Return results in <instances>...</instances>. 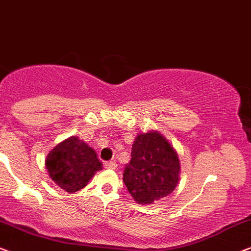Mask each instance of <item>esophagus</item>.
<instances>
[{
	"mask_svg": "<svg viewBox=\"0 0 251 251\" xmlns=\"http://www.w3.org/2000/svg\"><path fill=\"white\" fill-rule=\"evenodd\" d=\"M104 167L108 169H116L117 167V162L116 161H104Z\"/></svg>",
	"mask_w": 251,
	"mask_h": 251,
	"instance_id": "34e87169",
	"label": "esophagus"
}]
</instances>
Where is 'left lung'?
Masks as SVG:
<instances>
[{
	"label": "left lung",
	"instance_id": "obj_1",
	"mask_svg": "<svg viewBox=\"0 0 251 251\" xmlns=\"http://www.w3.org/2000/svg\"><path fill=\"white\" fill-rule=\"evenodd\" d=\"M130 157L123 181L137 203H153L174 191L179 161L164 136L157 132L137 135Z\"/></svg>",
	"mask_w": 251,
	"mask_h": 251
}]
</instances>
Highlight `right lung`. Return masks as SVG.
<instances>
[{"label":"right lung","instance_id":"obj_1","mask_svg":"<svg viewBox=\"0 0 251 251\" xmlns=\"http://www.w3.org/2000/svg\"><path fill=\"white\" fill-rule=\"evenodd\" d=\"M45 165L55 184L70 193L83 189L102 169L95 151L76 136L59 143L48 154Z\"/></svg>","mask_w":251,"mask_h":251}]
</instances>
